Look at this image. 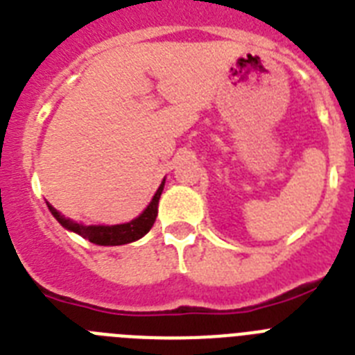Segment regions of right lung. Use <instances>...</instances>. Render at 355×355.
I'll use <instances>...</instances> for the list:
<instances>
[{"mask_svg": "<svg viewBox=\"0 0 355 355\" xmlns=\"http://www.w3.org/2000/svg\"><path fill=\"white\" fill-rule=\"evenodd\" d=\"M163 184H165V180L159 184L157 192L154 193L153 201H150V205L145 208V211L140 217H136L131 223L116 224V226H84V224H78L75 223V220L64 217V215H60L51 205H48V208H50L51 215H53L66 230L78 233V235L86 239V241L93 242V244H98V246H122V244H129V242L138 241V239L144 237L145 233H148V230L153 228L154 220H156L157 217V202H159V196H162L163 192Z\"/></svg>", "mask_w": 355, "mask_h": 355, "instance_id": "right-lung-1", "label": "right lung"}]
</instances>
